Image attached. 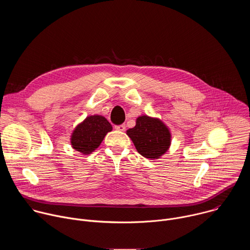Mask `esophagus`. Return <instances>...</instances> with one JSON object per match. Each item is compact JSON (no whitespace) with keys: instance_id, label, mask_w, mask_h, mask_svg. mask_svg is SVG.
<instances>
[{"instance_id":"34e87169","label":"esophagus","mask_w":250,"mask_h":250,"mask_svg":"<svg viewBox=\"0 0 250 250\" xmlns=\"http://www.w3.org/2000/svg\"><path fill=\"white\" fill-rule=\"evenodd\" d=\"M115 128L117 130H120V131H125V125H116Z\"/></svg>"}]
</instances>
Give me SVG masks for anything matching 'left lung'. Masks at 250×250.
Listing matches in <instances>:
<instances>
[{
  "label": "left lung",
  "instance_id": "8db88e82",
  "mask_svg": "<svg viewBox=\"0 0 250 250\" xmlns=\"http://www.w3.org/2000/svg\"><path fill=\"white\" fill-rule=\"evenodd\" d=\"M139 154L148 159H158L171 146V132L159 119L142 115L135 125L126 130Z\"/></svg>",
  "mask_w": 250,
  "mask_h": 250
}]
</instances>
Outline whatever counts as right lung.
Segmentation results:
<instances>
[{"label":"right lung","instance_id":"add662e5","mask_svg":"<svg viewBox=\"0 0 250 250\" xmlns=\"http://www.w3.org/2000/svg\"><path fill=\"white\" fill-rule=\"evenodd\" d=\"M112 129V125L104 117L89 116L74 128L70 137L71 146L84 155L90 154L100 146L106 133Z\"/></svg>","mask_w":250,"mask_h":250}]
</instances>
